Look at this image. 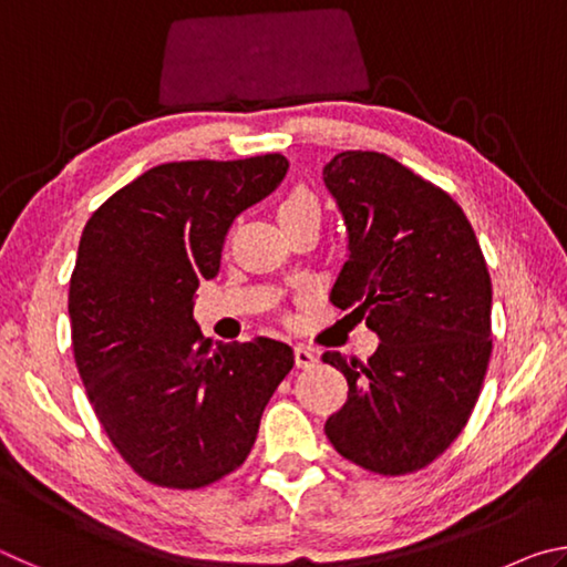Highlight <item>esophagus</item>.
<instances>
[{"mask_svg":"<svg viewBox=\"0 0 567 567\" xmlns=\"http://www.w3.org/2000/svg\"><path fill=\"white\" fill-rule=\"evenodd\" d=\"M318 362V354L315 350L307 348V344H295V364L297 368H312Z\"/></svg>","mask_w":567,"mask_h":567,"instance_id":"1","label":"esophagus"}]
</instances>
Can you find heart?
Here are the masks:
<instances>
[{
  "mask_svg": "<svg viewBox=\"0 0 567 567\" xmlns=\"http://www.w3.org/2000/svg\"><path fill=\"white\" fill-rule=\"evenodd\" d=\"M277 217H280L282 225L295 223V219H307V217L320 219L318 197H315L312 189H307L305 185H297L280 199V205H277Z\"/></svg>",
  "mask_w": 567,
  "mask_h": 567,
  "instance_id": "obj_1",
  "label": "heart"
}]
</instances>
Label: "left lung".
I'll return each mask as SVG.
<instances>
[{
  "mask_svg": "<svg viewBox=\"0 0 567 567\" xmlns=\"http://www.w3.org/2000/svg\"><path fill=\"white\" fill-rule=\"evenodd\" d=\"M322 177L350 249L330 300L380 338L368 362L322 354L350 388L324 433L370 473H417L455 443L480 398L493 352L491 272L463 207L398 159L348 150Z\"/></svg>",
  "mask_w": 567,
  "mask_h": 567,
  "instance_id": "8db88e82",
  "label": "left lung"
}]
</instances>
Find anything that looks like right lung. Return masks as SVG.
Here are the masks:
<instances>
[{
	"label": "right lung",
	"mask_w": 567,
	"mask_h": 567,
	"mask_svg": "<svg viewBox=\"0 0 567 567\" xmlns=\"http://www.w3.org/2000/svg\"><path fill=\"white\" fill-rule=\"evenodd\" d=\"M287 159L167 162L84 225L70 280L72 350L94 415L134 473L197 491L245 463L265 405L292 370L270 338L215 344L192 320L229 225L280 185Z\"/></svg>",
	"instance_id": "1"
}]
</instances>
